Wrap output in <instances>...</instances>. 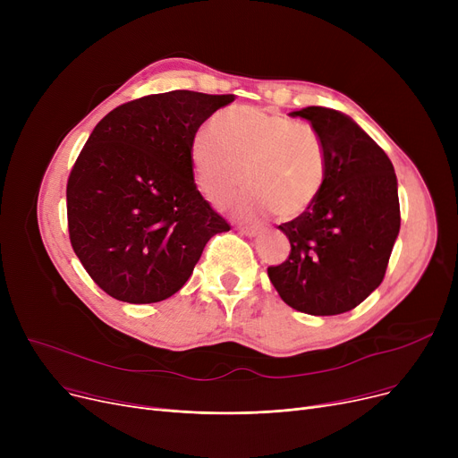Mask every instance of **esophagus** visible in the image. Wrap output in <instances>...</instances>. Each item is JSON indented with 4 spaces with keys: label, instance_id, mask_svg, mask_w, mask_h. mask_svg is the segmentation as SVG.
Segmentation results:
<instances>
[{
    "label": "esophagus",
    "instance_id": "1",
    "mask_svg": "<svg viewBox=\"0 0 458 458\" xmlns=\"http://www.w3.org/2000/svg\"><path fill=\"white\" fill-rule=\"evenodd\" d=\"M237 230H239V233H243L247 237H254L261 232V226H239Z\"/></svg>",
    "mask_w": 458,
    "mask_h": 458
}]
</instances>
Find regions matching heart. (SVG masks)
Masks as SVG:
<instances>
[{"instance_id":"1","label":"heart","mask_w":458,"mask_h":458,"mask_svg":"<svg viewBox=\"0 0 458 458\" xmlns=\"http://www.w3.org/2000/svg\"><path fill=\"white\" fill-rule=\"evenodd\" d=\"M211 131L192 137L189 157L199 191L215 208H226L243 182L249 191L235 213L245 221L273 211L282 221L295 219L319 197L325 148L310 124L235 106L215 114Z\"/></svg>"}]
</instances>
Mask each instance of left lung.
<instances>
[{"instance_id":"obj_1","label":"left lung","mask_w":458,"mask_h":458,"mask_svg":"<svg viewBox=\"0 0 458 458\" xmlns=\"http://www.w3.org/2000/svg\"><path fill=\"white\" fill-rule=\"evenodd\" d=\"M321 137L327 174L316 202L278 228L292 252L267 269L282 301L310 316H338L380 285L401 226L394 165L347 114L304 107Z\"/></svg>"}]
</instances>
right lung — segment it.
Here are the masks:
<instances>
[{"instance_id":"1","label":"right lung","mask_w":458,"mask_h":458,"mask_svg":"<svg viewBox=\"0 0 458 458\" xmlns=\"http://www.w3.org/2000/svg\"><path fill=\"white\" fill-rule=\"evenodd\" d=\"M233 94L171 90L107 113L66 183L72 249L116 301L150 304L189 280L206 243L230 225L197 189L191 140Z\"/></svg>"}]
</instances>
